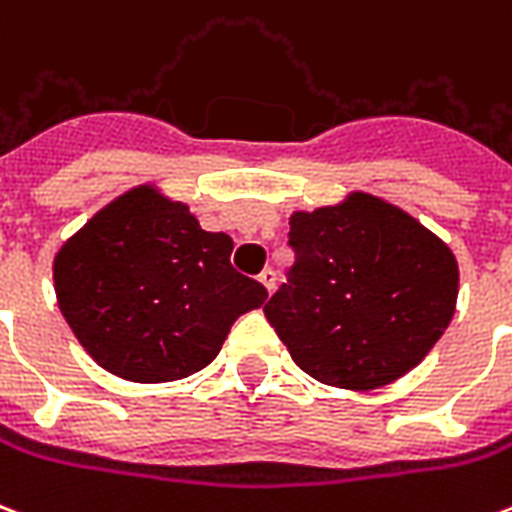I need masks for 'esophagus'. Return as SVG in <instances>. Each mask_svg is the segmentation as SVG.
Returning <instances> with one entry per match:
<instances>
[{
    "mask_svg": "<svg viewBox=\"0 0 512 512\" xmlns=\"http://www.w3.org/2000/svg\"><path fill=\"white\" fill-rule=\"evenodd\" d=\"M260 282H263V287L268 292L276 290V271H273V268H265V271L260 273Z\"/></svg>",
    "mask_w": 512,
    "mask_h": 512,
    "instance_id": "obj_1",
    "label": "esophagus"
}]
</instances>
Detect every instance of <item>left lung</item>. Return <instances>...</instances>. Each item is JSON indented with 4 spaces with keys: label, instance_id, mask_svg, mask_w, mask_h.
Here are the masks:
<instances>
[{
    "label": "left lung",
    "instance_id": "left-lung-1",
    "mask_svg": "<svg viewBox=\"0 0 512 512\" xmlns=\"http://www.w3.org/2000/svg\"><path fill=\"white\" fill-rule=\"evenodd\" d=\"M287 244L295 263L263 311L295 365L322 384H392L454 317L451 249L376 195L292 214Z\"/></svg>",
    "mask_w": 512,
    "mask_h": 512
}]
</instances>
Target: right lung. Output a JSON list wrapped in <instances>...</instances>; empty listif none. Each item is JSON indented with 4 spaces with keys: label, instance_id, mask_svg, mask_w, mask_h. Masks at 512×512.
<instances>
[{
    "label": "right lung",
    "instance_id": "1",
    "mask_svg": "<svg viewBox=\"0 0 512 512\" xmlns=\"http://www.w3.org/2000/svg\"><path fill=\"white\" fill-rule=\"evenodd\" d=\"M233 239L185 204L136 187L66 241L53 263L61 314L101 368L177 381L220 354L230 325L268 292L230 265Z\"/></svg>",
    "mask_w": 512,
    "mask_h": 512
}]
</instances>
